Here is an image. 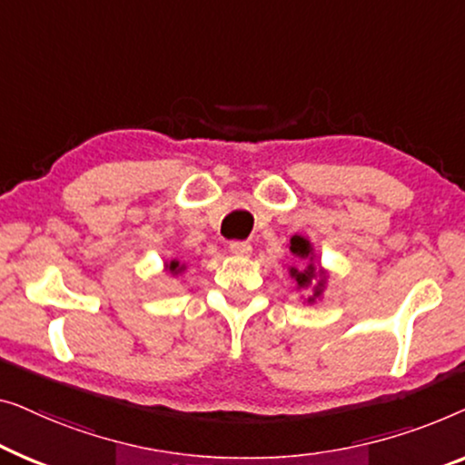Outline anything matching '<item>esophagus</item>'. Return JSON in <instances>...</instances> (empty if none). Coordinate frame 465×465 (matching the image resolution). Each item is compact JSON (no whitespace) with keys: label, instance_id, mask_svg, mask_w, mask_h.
<instances>
[{"label":"esophagus","instance_id":"1","mask_svg":"<svg viewBox=\"0 0 465 465\" xmlns=\"http://www.w3.org/2000/svg\"><path fill=\"white\" fill-rule=\"evenodd\" d=\"M230 251L235 254V257H248L252 252L251 242H242V240H233L230 242Z\"/></svg>","mask_w":465,"mask_h":465}]
</instances>
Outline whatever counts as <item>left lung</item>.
<instances>
[{"label": "left lung", "mask_w": 465, "mask_h": 465, "mask_svg": "<svg viewBox=\"0 0 465 465\" xmlns=\"http://www.w3.org/2000/svg\"><path fill=\"white\" fill-rule=\"evenodd\" d=\"M291 252L295 254L299 259H307L310 263H303L301 270L297 267H291V276L297 280V286L299 289H307V286L312 284V280L316 278V267L312 263V244L310 240L303 238V235H292L291 238ZM322 286H324V278L318 280V284L313 286V297H318L320 292H322ZM313 297H310V301H313Z\"/></svg>", "instance_id": "left-lung-1"}]
</instances>
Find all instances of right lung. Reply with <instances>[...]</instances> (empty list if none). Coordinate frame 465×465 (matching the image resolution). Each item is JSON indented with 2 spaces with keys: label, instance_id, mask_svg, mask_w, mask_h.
Listing matches in <instances>:
<instances>
[{
  "label": "right lung",
  "instance_id": "obj_1",
  "mask_svg": "<svg viewBox=\"0 0 465 465\" xmlns=\"http://www.w3.org/2000/svg\"><path fill=\"white\" fill-rule=\"evenodd\" d=\"M166 267H168V272H170V273H179V272L185 270V265H181L179 261H170V263H168Z\"/></svg>",
  "mask_w": 465,
  "mask_h": 465
}]
</instances>
